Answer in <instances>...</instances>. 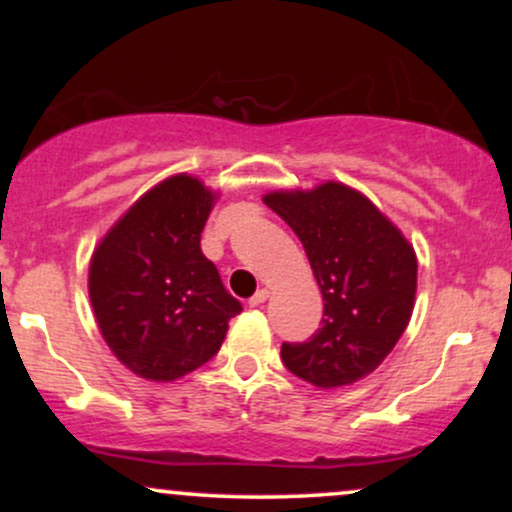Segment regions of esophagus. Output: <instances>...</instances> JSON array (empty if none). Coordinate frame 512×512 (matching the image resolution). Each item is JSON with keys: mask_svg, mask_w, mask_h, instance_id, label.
Instances as JSON below:
<instances>
[{"mask_svg": "<svg viewBox=\"0 0 512 512\" xmlns=\"http://www.w3.org/2000/svg\"><path fill=\"white\" fill-rule=\"evenodd\" d=\"M267 298H269V291L267 289H257L255 296L250 298V308H257V305H262L264 301H267Z\"/></svg>", "mask_w": 512, "mask_h": 512, "instance_id": "obj_1", "label": "esophagus"}]
</instances>
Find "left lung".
<instances>
[{
  "instance_id": "1",
  "label": "left lung",
  "mask_w": 512,
  "mask_h": 512,
  "mask_svg": "<svg viewBox=\"0 0 512 512\" xmlns=\"http://www.w3.org/2000/svg\"><path fill=\"white\" fill-rule=\"evenodd\" d=\"M262 199L301 238L325 301L322 327L308 342L281 344L284 366L322 390L366 378L409 325L414 248L366 195L342 182Z\"/></svg>"
}]
</instances>
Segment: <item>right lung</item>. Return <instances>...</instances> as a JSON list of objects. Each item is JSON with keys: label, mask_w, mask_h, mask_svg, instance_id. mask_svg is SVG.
Returning <instances> with one entry per match:
<instances>
[{"label": "right lung", "mask_w": 512, "mask_h": 512, "mask_svg": "<svg viewBox=\"0 0 512 512\" xmlns=\"http://www.w3.org/2000/svg\"><path fill=\"white\" fill-rule=\"evenodd\" d=\"M216 195L180 173L129 207L93 250L88 296L105 344L139 378L170 383L221 349L243 305L199 248Z\"/></svg>", "instance_id": "1"}]
</instances>
